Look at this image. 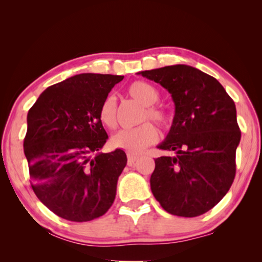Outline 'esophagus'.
Instances as JSON below:
<instances>
[{
  "mask_svg": "<svg viewBox=\"0 0 262 262\" xmlns=\"http://www.w3.org/2000/svg\"><path fill=\"white\" fill-rule=\"evenodd\" d=\"M140 157L137 155H133V154H128V165L133 166L135 164V162L139 159Z\"/></svg>",
  "mask_w": 262,
  "mask_h": 262,
  "instance_id": "1",
  "label": "esophagus"
}]
</instances>
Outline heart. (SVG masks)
<instances>
[{
    "mask_svg": "<svg viewBox=\"0 0 262 262\" xmlns=\"http://www.w3.org/2000/svg\"><path fill=\"white\" fill-rule=\"evenodd\" d=\"M127 94L137 103L143 105L140 115V122L151 120L159 127L166 128L170 125V115L166 110L155 105L159 99V92L151 84L143 81H136L129 84ZM117 100L113 96H107L99 107V120L107 128L117 126ZM158 137V132L152 123L144 122L132 129H122L115 133L111 139V144L114 148L122 149L129 154H139L149 145L155 143Z\"/></svg>",
    "mask_w": 262,
    "mask_h": 262,
    "instance_id": "b5f03b06",
    "label": "heart"
}]
</instances>
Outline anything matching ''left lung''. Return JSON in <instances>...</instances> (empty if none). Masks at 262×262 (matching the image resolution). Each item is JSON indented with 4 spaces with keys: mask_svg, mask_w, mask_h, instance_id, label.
<instances>
[{
    "mask_svg": "<svg viewBox=\"0 0 262 262\" xmlns=\"http://www.w3.org/2000/svg\"><path fill=\"white\" fill-rule=\"evenodd\" d=\"M139 74L165 88L176 105L171 129L157 147L176 156L155 159L154 196L172 215L205 214L228 193L236 176L242 133L234 101L216 78L190 66Z\"/></svg>",
    "mask_w": 262,
    "mask_h": 262,
    "instance_id": "left-lung-1",
    "label": "left lung"
}]
</instances>
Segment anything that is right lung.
Listing matches in <instances>:
<instances>
[{"label":"right lung","mask_w":262,"mask_h":262,"mask_svg":"<svg viewBox=\"0 0 262 262\" xmlns=\"http://www.w3.org/2000/svg\"><path fill=\"white\" fill-rule=\"evenodd\" d=\"M122 79L118 75H75L47 88L29 111L24 154L31 187L62 219H98L114 201L127 164L125 151L90 155L108 139L99 107Z\"/></svg>","instance_id":"right-lung-1"}]
</instances>
